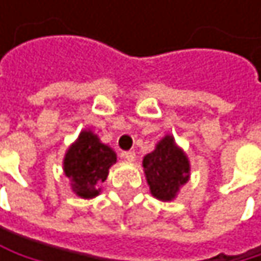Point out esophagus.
Masks as SVG:
<instances>
[{
	"mask_svg": "<svg viewBox=\"0 0 261 261\" xmlns=\"http://www.w3.org/2000/svg\"><path fill=\"white\" fill-rule=\"evenodd\" d=\"M121 155H122V159H125V160H128V162H134V160H136V154H134L133 151H124Z\"/></svg>",
	"mask_w": 261,
	"mask_h": 261,
	"instance_id": "esophagus-1",
	"label": "esophagus"
}]
</instances>
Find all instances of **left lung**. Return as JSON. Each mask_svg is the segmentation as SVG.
I'll list each match as a JSON object with an SVG mask.
<instances>
[{"instance_id":"obj_1","label":"left lung","mask_w":261,"mask_h":261,"mask_svg":"<svg viewBox=\"0 0 261 261\" xmlns=\"http://www.w3.org/2000/svg\"><path fill=\"white\" fill-rule=\"evenodd\" d=\"M143 168L151 193L162 201L175 198L180 187L189 180L187 157L171 136L162 139L155 149L143 159Z\"/></svg>"}]
</instances>
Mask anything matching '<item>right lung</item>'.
I'll return each mask as SVG.
<instances>
[{"mask_svg":"<svg viewBox=\"0 0 261 261\" xmlns=\"http://www.w3.org/2000/svg\"><path fill=\"white\" fill-rule=\"evenodd\" d=\"M116 162V154L101 143L92 131H83L77 142L68 149L63 168L72 190L81 198H93L98 186L106 181L109 168Z\"/></svg>","mask_w":261,"mask_h":261,"instance_id":"1","label":"right lung"}]
</instances>
